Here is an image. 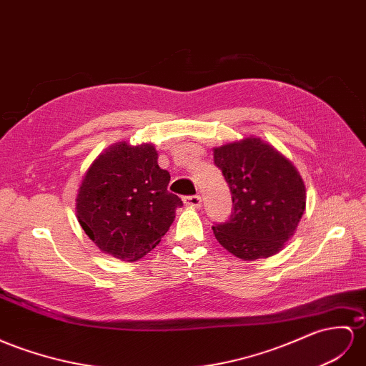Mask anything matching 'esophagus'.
Here are the masks:
<instances>
[{"mask_svg": "<svg viewBox=\"0 0 366 366\" xmlns=\"http://www.w3.org/2000/svg\"><path fill=\"white\" fill-rule=\"evenodd\" d=\"M184 204L189 205V207H193V209H199L202 205V199L199 194H192V196H185L184 198Z\"/></svg>", "mask_w": 366, "mask_h": 366, "instance_id": "1", "label": "esophagus"}]
</instances>
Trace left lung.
<instances>
[{"instance_id": "obj_1", "label": "left lung", "mask_w": 366, "mask_h": 366, "mask_svg": "<svg viewBox=\"0 0 366 366\" xmlns=\"http://www.w3.org/2000/svg\"><path fill=\"white\" fill-rule=\"evenodd\" d=\"M229 184V221L212 227L219 244L244 261L269 258L295 233L306 207V189L292 162L259 137L213 149Z\"/></svg>"}]
</instances>
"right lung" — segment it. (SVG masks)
I'll list each match as a JSON object with an SVG mask.
<instances>
[{
  "label": "right lung",
  "instance_id": "1",
  "mask_svg": "<svg viewBox=\"0 0 366 366\" xmlns=\"http://www.w3.org/2000/svg\"><path fill=\"white\" fill-rule=\"evenodd\" d=\"M170 173L157 165L152 144L111 145L83 177L77 219L103 254L136 261L153 250L182 201L167 190Z\"/></svg>",
  "mask_w": 366,
  "mask_h": 366
}]
</instances>
